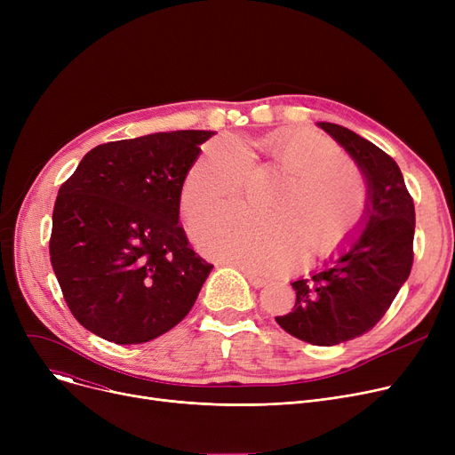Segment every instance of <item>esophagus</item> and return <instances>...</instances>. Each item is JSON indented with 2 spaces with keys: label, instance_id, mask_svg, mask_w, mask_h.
<instances>
[{
  "label": "esophagus",
  "instance_id": "34e87169",
  "mask_svg": "<svg viewBox=\"0 0 455 455\" xmlns=\"http://www.w3.org/2000/svg\"><path fill=\"white\" fill-rule=\"evenodd\" d=\"M243 271V269H242ZM243 275L247 276V280L251 282V285H252V288H264V285L267 283L264 278H259V276H256V275H252V273H249V271H243Z\"/></svg>",
  "mask_w": 455,
  "mask_h": 455
}]
</instances>
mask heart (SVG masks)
<instances>
[{
	"label": "heart",
	"mask_w": 455,
	"mask_h": 455,
	"mask_svg": "<svg viewBox=\"0 0 455 455\" xmlns=\"http://www.w3.org/2000/svg\"><path fill=\"white\" fill-rule=\"evenodd\" d=\"M271 164L291 175L266 210L267 218L240 212L204 220L191 230L210 258L256 275H276L307 254L336 251L355 228L365 206V184L345 153L317 132L269 136L258 143ZM252 175V155L232 136L215 138L191 164L180 188V212L194 221L242 199Z\"/></svg>",
	"instance_id": "heart-1"
}]
</instances>
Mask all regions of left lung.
<instances>
[{"mask_svg": "<svg viewBox=\"0 0 455 455\" xmlns=\"http://www.w3.org/2000/svg\"><path fill=\"white\" fill-rule=\"evenodd\" d=\"M354 158L367 182L362 228L319 271L291 285L297 300L276 323L300 341L333 347L363 336L386 315L413 266L415 204L398 164L372 141L317 124Z\"/></svg>", "mask_w": 455, "mask_h": 455, "instance_id": "1", "label": "left lung"}]
</instances>
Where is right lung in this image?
Returning a JSON list of instances; mask_svg holds the SVG:
<instances>
[{"label":"right lung","mask_w":455,"mask_h":455,"mask_svg":"<svg viewBox=\"0 0 455 455\" xmlns=\"http://www.w3.org/2000/svg\"><path fill=\"white\" fill-rule=\"evenodd\" d=\"M213 134L172 131L103 143L60 186L52 266L69 312L95 336L146 343L196 304L213 266L179 225L180 188Z\"/></svg>","instance_id":"add662e5"}]
</instances>
